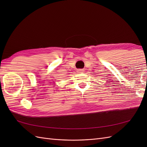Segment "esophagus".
<instances>
[{
	"label": "esophagus",
	"instance_id": "1",
	"mask_svg": "<svg viewBox=\"0 0 147 147\" xmlns=\"http://www.w3.org/2000/svg\"><path fill=\"white\" fill-rule=\"evenodd\" d=\"M77 72L78 73H83L84 72V70H83V69H79V70H77Z\"/></svg>",
	"mask_w": 147,
	"mask_h": 147
}]
</instances>
